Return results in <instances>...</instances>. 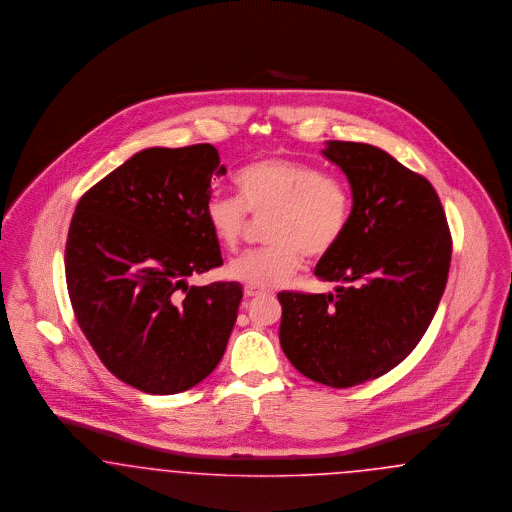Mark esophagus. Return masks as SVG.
Masks as SVG:
<instances>
[{"mask_svg": "<svg viewBox=\"0 0 512 512\" xmlns=\"http://www.w3.org/2000/svg\"><path fill=\"white\" fill-rule=\"evenodd\" d=\"M260 294H264L262 290L252 289V287H246L245 289V298H256V296H260Z\"/></svg>", "mask_w": 512, "mask_h": 512, "instance_id": "1", "label": "esophagus"}]
</instances>
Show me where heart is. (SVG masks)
I'll return each mask as SVG.
<instances>
[{"label":"heart","instance_id":"1","mask_svg":"<svg viewBox=\"0 0 512 512\" xmlns=\"http://www.w3.org/2000/svg\"><path fill=\"white\" fill-rule=\"evenodd\" d=\"M239 199L212 195L206 222L225 250L237 252L248 233V214L267 220L269 248L233 262L227 275L252 289L287 285L306 256L317 262L344 241L354 218V195L346 179L283 156L258 158L233 176Z\"/></svg>","mask_w":512,"mask_h":512}]
</instances>
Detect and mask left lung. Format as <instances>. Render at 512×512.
I'll use <instances>...</instances> for the list:
<instances>
[{
    "label": "left lung",
    "instance_id": "1",
    "mask_svg": "<svg viewBox=\"0 0 512 512\" xmlns=\"http://www.w3.org/2000/svg\"><path fill=\"white\" fill-rule=\"evenodd\" d=\"M352 185L354 218L315 275L334 294L279 292L281 348L315 382L350 388L409 356L444 294L451 233L436 189L367 143L329 141L323 151Z\"/></svg>",
    "mask_w": 512,
    "mask_h": 512
}]
</instances>
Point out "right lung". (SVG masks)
<instances>
[{
    "mask_svg": "<svg viewBox=\"0 0 512 512\" xmlns=\"http://www.w3.org/2000/svg\"><path fill=\"white\" fill-rule=\"evenodd\" d=\"M225 174L210 143L153 147L78 200L65 248L70 304L112 375L147 394H178L208 377L237 321L239 283L189 287L223 264L206 222L212 179Z\"/></svg>",
    "mask_w": 512,
    "mask_h": 512,
    "instance_id": "add662e5",
    "label": "right lung"
}]
</instances>
